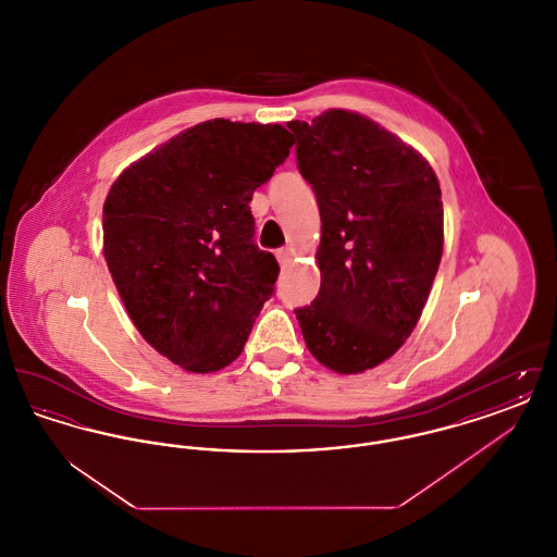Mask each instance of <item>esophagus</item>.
Returning a JSON list of instances; mask_svg holds the SVG:
<instances>
[{
	"instance_id": "esophagus-1",
	"label": "esophagus",
	"mask_w": 557,
	"mask_h": 557,
	"mask_svg": "<svg viewBox=\"0 0 557 557\" xmlns=\"http://www.w3.org/2000/svg\"><path fill=\"white\" fill-rule=\"evenodd\" d=\"M277 261H280V265L286 267L292 261V257H294V250L292 248H282V250H277Z\"/></svg>"
}]
</instances>
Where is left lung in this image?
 Here are the masks:
<instances>
[{
    "mask_svg": "<svg viewBox=\"0 0 557 557\" xmlns=\"http://www.w3.org/2000/svg\"><path fill=\"white\" fill-rule=\"evenodd\" d=\"M300 175L318 196V298L296 309L321 366L361 373L418 325L443 257V202L428 160L368 116L290 121Z\"/></svg>",
    "mask_w": 557,
    "mask_h": 557,
    "instance_id": "left-lung-1",
    "label": "left lung"
}]
</instances>
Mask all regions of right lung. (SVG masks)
<instances>
[{"instance_id": "right-lung-1", "label": "right lung", "mask_w": 557, "mask_h": 557, "mask_svg": "<svg viewBox=\"0 0 557 557\" xmlns=\"http://www.w3.org/2000/svg\"><path fill=\"white\" fill-rule=\"evenodd\" d=\"M282 125L212 119L127 166L104 202V257L137 332L194 373L236 361L280 265L252 194L290 154Z\"/></svg>"}]
</instances>
